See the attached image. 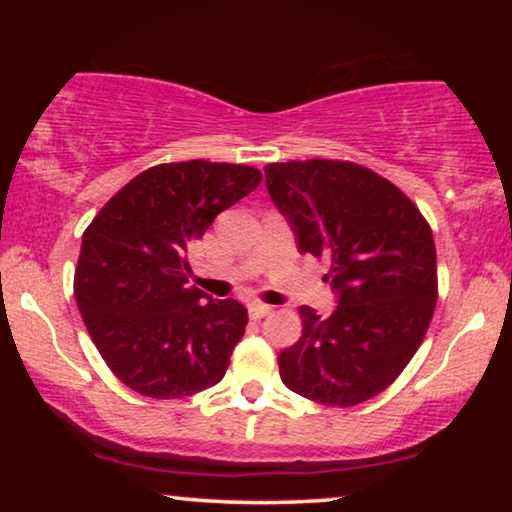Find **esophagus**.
I'll return each instance as SVG.
<instances>
[{
    "label": "esophagus",
    "mask_w": 512,
    "mask_h": 512,
    "mask_svg": "<svg viewBox=\"0 0 512 512\" xmlns=\"http://www.w3.org/2000/svg\"><path fill=\"white\" fill-rule=\"evenodd\" d=\"M272 312V307L270 305H263V303H251L249 305V317L251 319H263V317H268V314Z\"/></svg>",
    "instance_id": "1"
}]
</instances>
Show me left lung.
<instances>
[{
	"instance_id": "1",
	"label": "left lung",
	"mask_w": 512,
	"mask_h": 512,
	"mask_svg": "<svg viewBox=\"0 0 512 512\" xmlns=\"http://www.w3.org/2000/svg\"><path fill=\"white\" fill-rule=\"evenodd\" d=\"M300 254L326 258L338 307H300L303 335L277 356L282 382L331 408L389 387L422 345L438 298L436 244L408 195L347 160L265 165Z\"/></svg>"
}]
</instances>
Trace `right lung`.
Listing matches in <instances>:
<instances>
[{
  "label": "right lung",
  "instance_id": "1",
  "mask_svg": "<svg viewBox=\"0 0 512 512\" xmlns=\"http://www.w3.org/2000/svg\"><path fill=\"white\" fill-rule=\"evenodd\" d=\"M249 165L163 163L137 174L81 240L74 298L118 380L151 398L214 387L242 340L247 310L188 286V249L261 184Z\"/></svg>",
  "mask_w": 512,
  "mask_h": 512
}]
</instances>
